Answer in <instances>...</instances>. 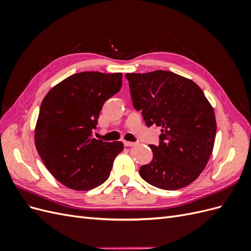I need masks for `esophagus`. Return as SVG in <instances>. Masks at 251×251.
<instances>
[{
	"instance_id": "1",
	"label": "esophagus",
	"mask_w": 251,
	"mask_h": 251,
	"mask_svg": "<svg viewBox=\"0 0 251 251\" xmlns=\"http://www.w3.org/2000/svg\"><path fill=\"white\" fill-rule=\"evenodd\" d=\"M125 146L127 147V148H131V147H135L136 143L135 142H130V141H124Z\"/></svg>"
}]
</instances>
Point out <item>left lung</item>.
<instances>
[{
	"label": "left lung",
	"instance_id": "obj_1",
	"mask_svg": "<svg viewBox=\"0 0 251 251\" xmlns=\"http://www.w3.org/2000/svg\"><path fill=\"white\" fill-rule=\"evenodd\" d=\"M131 97L143 120L161 127L153 160L140 168L142 179L166 191L187 186L200 176L214 150V108L201 88L176 73L156 70L127 73Z\"/></svg>",
	"mask_w": 251,
	"mask_h": 251
}]
</instances>
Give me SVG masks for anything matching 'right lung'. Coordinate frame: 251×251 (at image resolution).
<instances>
[{"label":"right lung","instance_id":"obj_1","mask_svg":"<svg viewBox=\"0 0 251 251\" xmlns=\"http://www.w3.org/2000/svg\"><path fill=\"white\" fill-rule=\"evenodd\" d=\"M121 85V73L80 72L57 83L43 100L35 148L47 170L66 187L89 191L109 178L124 143L97 140L92 130L103 103Z\"/></svg>","mask_w":251,"mask_h":251}]
</instances>
